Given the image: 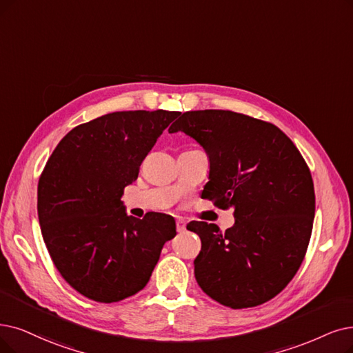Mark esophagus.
<instances>
[{"mask_svg":"<svg viewBox=\"0 0 353 353\" xmlns=\"http://www.w3.org/2000/svg\"><path fill=\"white\" fill-rule=\"evenodd\" d=\"M176 230H178L179 233L185 232V230H187V223H185L184 220H178V221H176Z\"/></svg>","mask_w":353,"mask_h":353,"instance_id":"esophagus-1","label":"esophagus"}]
</instances>
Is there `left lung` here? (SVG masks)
<instances>
[{"instance_id":"8db88e82","label":"left lung","mask_w":353,"mask_h":353,"mask_svg":"<svg viewBox=\"0 0 353 353\" xmlns=\"http://www.w3.org/2000/svg\"><path fill=\"white\" fill-rule=\"evenodd\" d=\"M199 142L210 158L201 199L233 208L234 225L190 221L201 239L195 279L230 308L274 299L297 274L313 230L316 195L310 168L272 123L229 110L185 111L169 128Z\"/></svg>"}]
</instances>
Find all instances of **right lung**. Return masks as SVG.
Listing matches in <instances>:
<instances>
[{"mask_svg": "<svg viewBox=\"0 0 353 353\" xmlns=\"http://www.w3.org/2000/svg\"><path fill=\"white\" fill-rule=\"evenodd\" d=\"M179 111H116L77 125L54 148L37 185V214L49 255L83 297L117 303L143 290L174 217L128 216L121 195Z\"/></svg>", "mask_w": 353, "mask_h": 353, "instance_id": "1", "label": "right lung"}]
</instances>
